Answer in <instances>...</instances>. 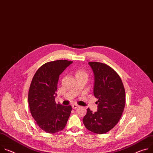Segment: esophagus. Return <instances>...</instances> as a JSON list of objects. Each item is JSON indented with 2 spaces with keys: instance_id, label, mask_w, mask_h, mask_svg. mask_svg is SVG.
Segmentation results:
<instances>
[{
  "instance_id": "34e87169",
  "label": "esophagus",
  "mask_w": 153,
  "mask_h": 153,
  "mask_svg": "<svg viewBox=\"0 0 153 153\" xmlns=\"http://www.w3.org/2000/svg\"><path fill=\"white\" fill-rule=\"evenodd\" d=\"M79 107V105L77 104H73L72 105V107L73 109H76V108H77Z\"/></svg>"
}]
</instances>
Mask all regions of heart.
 Segmentation results:
<instances>
[{"instance_id":"1","label":"heart","mask_w":153,"mask_h":153,"mask_svg":"<svg viewBox=\"0 0 153 153\" xmlns=\"http://www.w3.org/2000/svg\"><path fill=\"white\" fill-rule=\"evenodd\" d=\"M76 76H86L87 77L88 75L87 74V73L85 71H84V70H82V69H78V70L77 71L76 73Z\"/></svg>"}]
</instances>
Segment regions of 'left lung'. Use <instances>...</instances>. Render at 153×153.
Instances as JSON below:
<instances>
[{
	"label": "left lung",
	"instance_id": "1",
	"mask_svg": "<svg viewBox=\"0 0 153 153\" xmlns=\"http://www.w3.org/2000/svg\"><path fill=\"white\" fill-rule=\"evenodd\" d=\"M94 74V96L98 99V111L93 113L89 108L83 119L90 131L102 134L114 128L121 117L126 102L123 82L118 73L106 64L88 63Z\"/></svg>",
	"mask_w": 153,
	"mask_h": 153
}]
</instances>
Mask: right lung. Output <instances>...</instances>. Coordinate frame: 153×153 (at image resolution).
Instances as JSON below:
<instances>
[{
    "mask_svg": "<svg viewBox=\"0 0 153 153\" xmlns=\"http://www.w3.org/2000/svg\"><path fill=\"white\" fill-rule=\"evenodd\" d=\"M72 63L66 60L46 63L32 80L28 93L30 114L39 128L47 133L62 131L71 114V106L56 104L55 97L59 76Z\"/></svg>",
    "mask_w": 153,
    "mask_h": 153,
    "instance_id": "add662e5",
    "label": "right lung"
}]
</instances>
